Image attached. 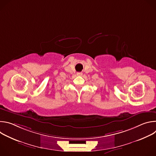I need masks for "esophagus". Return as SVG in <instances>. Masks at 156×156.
Here are the masks:
<instances>
[{"label": "esophagus", "instance_id": "34e87169", "mask_svg": "<svg viewBox=\"0 0 156 156\" xmlns=\"http://www.w3.org/2000/svg\"><path fill=\"white\" fill-rule=\"evenodd\" d=\"M76 75H77L78 76H81V75H83V73H82L81 72H78V73H76Z\"/></svg>", "mask_w": 156, "mask_h": 156}]
</instances>
